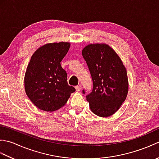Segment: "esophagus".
<instances>
[{
  "label": "esophagus",
  "instance_id": "1",
  "mask_svg": "<svg viewBox=\"0 0 159 159\" xmlns=\"http://www.w3.org/2000/svg\"><path fill=\"white\" fill-rule=\"evenodd\" d=\"M75 88H76V92H80V90H81V87H80V85H78V86H76L75 87Z\"/></svg>",
  "mask_w": 159,
  "mask_h": 159
}]
</instances>
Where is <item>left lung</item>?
<instances>
[{
	"label": "left lung",
	"mask_w": 159,
	"mask_h": 159,
	"mask_svg": "<svg viewBox=\"0 0 159 159\" xmlns=\"http://www.w3.org/2000/svg\"><path fill=\"white\" fill-rule=\"evenodd\" d=\"M82 55L93 81L92 91L86 96L92 112L109 117L119 109L128 89L126 70L114 50L107 44H89ZM85 94V91L83 90Z\"/></svg>",
	"instance_id": "left-lung-1"
}]
</instances>
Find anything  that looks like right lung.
Instances as JSON below:
<instances>
[{
  "label": "right lung",
  "mask_w": 159,
  "mask_h": 159,
  "mask_svg": "<svg viewBox=\"0 0 159 159\" xmlns=\"http://www.w3.org/2000/svg\"><path fill=\"white\" fill-rule=\"evenodd\" d=\"M70 46L68 42L47 43L31 57L26 71L25 87L29 98L39 109H60L76 91L68 85L67 73L61 66Z\"/></svg>",
  "instance_id": "1"
}]
</instances>
